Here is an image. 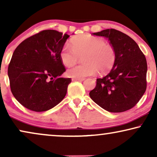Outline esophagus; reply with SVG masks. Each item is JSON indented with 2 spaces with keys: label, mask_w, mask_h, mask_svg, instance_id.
<instances>
[{
  "label": "esophagus",
  "mask_w": 157,
  "mask_h": 157,
  "mask_svg": "<svg viewBox=\"0 0 157 157\" xmlns=\"http://www.w3.org/2000/svg\"><path fill=\"white\" fill-rule=\"evenodd\" d=\"M84 80V78H72V81H83Z\"/></svg>",
  "instance_id": "esophagus-1"
}]
</instances>
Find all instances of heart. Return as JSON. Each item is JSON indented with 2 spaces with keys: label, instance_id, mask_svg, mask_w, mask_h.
<instances>
[{
  "label": "heart",
  "instance_id": "obj_1",
  "mask_svg": "<svg viewBox=\"0 0 157 157\" xmlns=\"http://www.w3.org/2000/svg\"><path fill=\"white\" fill-rule=\"evenodd\" d=\"M71 45L66 44L60 52V59L66 66L76 63L78 56H82L84 65L68 68L66 75L71 78H83L92 76L100 70H110L116 60V51L111 45L106 44L104 38L91 35H81L73 38Z\"/></svg>",
  "mask_w": 157,
  "mask_h": 157
}]
</instances>
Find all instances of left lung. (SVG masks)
<instances>
[{
	"label": "left lung",
	"mask_w": 157,
	"mask_h": 157,
	"mask_svg": "<svg viewBox=\"0 0 157 157\" xmlns=\"http://www.w3.org/2000/svg\"><path fill=\"white\" fill-rule=\"evenodd\" d=\"M93 35L103 36L115 49L116 60L106 76L96 79L89 96L102 109L113 113L133 108L147 89V63L145 56L132 38L111 29Z\"/></svg>",
	"instance_id": "obj_1"
}]
</instances>
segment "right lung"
Instances as JSON below:
<instances>
[{"instance_id": "right-lung-1", "label": "right lung", "mask_w": 157, "mask_h": 157, "mask_svg": "<svg viewBox=\"0 0 157 157\" xmlns=\"http://www.w3.org/2000/svg\"><path fill=\"white\" fill-rule=\"evenodd\" d=\"M68 34L45 30L21 42L8 68L10 90L16 99L30 110L40 112L65 97L70 78H61L66 68L60 52Z\"/></svg>"}]
</instances>
